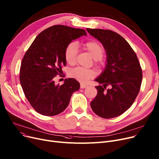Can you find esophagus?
Instances as JSON below:
<instances>
[{"mask_svg": "<svg viewBox=\"0 0 159 159\" xmlns=\"http://www.w3.org/2000/svg\"><path fill=\"white\" fill-rule=\"evenodd\" d=\"M88 86L87 85H85V84H80V88L81 89H83V88H87Z\"/></svg>", "mask_w": 159, "mask_h": 159, "instance_id": "34e87169", "label": "esophagus"}]
</instances>
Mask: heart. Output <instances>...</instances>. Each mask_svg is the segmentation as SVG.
Listing matches in <instances>:
<instances>
[{"mask_svg": "<svg viewBox=\"0 0 159 159\" xmlns=\"http://www.w3.org/2000/svg\"><path fill=\"white\" fill-rule=\"evenodd\" d=\"M84 49L92 57L94 60L97 61L102 57L104 50L102 46L95 41H89L84 44ZM78 53V46L76 43H71L66 47L65 50V58L67 62L74 64L76 62ZM70 77L81 82H86L88 79L95 77V73L91 70L86 69L82 67H77L70 71Z\"/></svg>", "mask_w": 159, "mask_h": 159, "instance_id": "1", "label": "heart"}]
</instances>
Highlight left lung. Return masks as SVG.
Segmentation results:
<instances>
[{
	"label": "left lung",
	"mask_w": 159,
	"mask_h": 159,
	"mask_svg": "<svg viewBox=\"0 0 159 159\" xmlns=\"http://www.w3.org/2000/svg\"><path fill=\"white\" fill-rule=\"evenodd\" d=\"M86 30L101 42L106 53L105 68L95 79L97 95L91 109L104 119L118 116L131 107L139 93L143 72L138 58L128 42L118 33L102 29ZM111 88L106 90V86Z\"/></svg>",
	"instance_id": "1"
}]
</instances>
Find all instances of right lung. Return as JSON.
Segmentation results:
<instances>
[{
    "label": "right lung",
    "instance_id": "right-lung-1",
    "mask_svg": "<svg viewBox=\"0 0 159 159\" xmlns=\"http://www.w3.org/2000/svg\"><path fill=\"white\" fill-rule=\"evenodd\" d=\"M82 35H87L84 30L55 25L39 33L25 53L20 70V84L39 113L54 116L62 113L73 93L79 89V82L75 79H66L62 85H57L54 78L66 64V47Z\"/></svg>",
    "mask_w": 159,
    "mask_h": 159
}]
</instances>
